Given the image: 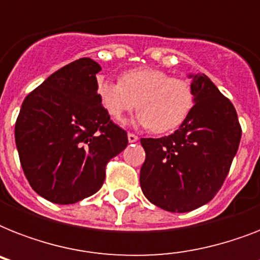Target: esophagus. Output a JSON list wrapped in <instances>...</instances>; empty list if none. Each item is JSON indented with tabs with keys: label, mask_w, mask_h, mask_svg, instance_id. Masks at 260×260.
<instances>
[{
	"label": "esophagus",
	"mask_w": 260,
	"mask_h": 260,
	"mask_svg": "<svg viewBox=\"0 0 260 260\" xmlns=\"http://www.w3.org/2000/svg\"><path fill=\"white\" fill-rule=\"evenodd\" d=\"M139 140V138L135 134H128V142L129 143H136Z\"/></svg>",
	"instance_id": "34e87169"
}]
</instances>
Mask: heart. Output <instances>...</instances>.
<instances>
[{"label": "heart", "mask_w": 260, "mask_h": 260, "mask_svg": "<svg viewBox=\"0 0 260 260\" xmlns=\"http://www.w3.org/2000/svg\"><path fill=\"white\" fill-rule=\"evenodd\" d=\"M97 95L104 110L117 124L125 121L126 114L138 105L136 122L156 134L178 128L194 104L189 81L152 67L125 71L120 75V82L100 79Z\"/></svg>", "instance_id": "b5f03b06"}]
</instances>
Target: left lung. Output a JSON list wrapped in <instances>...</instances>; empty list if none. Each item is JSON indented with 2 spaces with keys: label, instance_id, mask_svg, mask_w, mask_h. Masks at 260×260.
Returning <instances> with one entry per match:
<instances>
[{
  "label": "left lung",
  "instance_id": "8db88e82",
  "mask_svg": "<svg viewBox=\"0 0 260 260\" xmlns=\"http://www.w3.org/2000/svg\"><path fill=\"white\" fill-rule=\"evenodd\" d=\"M194 105L174 134L140 139V186L158 208L183 213L205 205L230 173L242 138L232 102L205 74L190 75Z\"/></svg>",
  "mask_w": 260,
  "mask_h": 260
}]
</instances>
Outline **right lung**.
<instances>
[{"instance_id": "obj_1", "label": "right lung", "mask_w": 260, "mask_h": 260, "mask_svg": "<svg viewBox=\"0 0 260 260\" xmlns=\"http://www.w3.org/2000/svg\"><path fill=\"white\" fill-rule=\"evenodd\" d=\"M101 66L82 58L55 71L22 102L14 126L20 163L30 187L69 205L97 193L105 169L128 136L100 104Z\"/></svg>"}]
</instances>
